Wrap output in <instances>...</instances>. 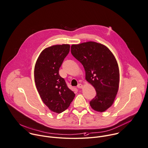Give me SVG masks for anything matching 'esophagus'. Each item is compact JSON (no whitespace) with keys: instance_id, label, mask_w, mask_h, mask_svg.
<instances>
[{"instance_id":"obj_1","label":"esophagus","mask_w":148,"mask_h":148,"mask_svg":"<svg viewBox=\"0 0 148 148\" xmlns=\"http://www.w3.org/2000/svg\"><path fill=\"white\" fill-rule=\"evenodd\" d=\"M77 88H83V85H82L81 84H79L77 85Z\"/></svg>"}]
</instances>
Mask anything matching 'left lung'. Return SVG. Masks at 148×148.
<instances>
[{
    "mask_svg": "<svg viewBox=\"0 0 148 148\" xmlns=\"http://www.w3.org/2000/svg\"><path fill=\"white\" fill-rule=\"evenodd\" d=\"M72 55L83 65L85 79L96 91L90 101L96 111H107L114 103L119 86V70L112 52L106 45L88 41L71 46Z\"/></svg>",
    "mask_w": 148,
    "mask_h": 148,
    "instance_id": "left-lung-1",
    "label": "left lung"
}]
</instances>
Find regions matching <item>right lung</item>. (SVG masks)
I'll use <instances>...</instances> for the list:
<instances>
[{"label":"right lung","instance_id":"1","mask_svg":"<svg viewBox=\"0 0 148 148\" xmlns=\"http://www.w3.org/2000/svg\"><path fill=\"white\" fill-rule=\"evenodd\" d=\"M70 47L69 44H62L45 48L34 66V82L40 96L48 108L56 114L67 110L75 97V93L59 74Z\"/></svg>","mask_w":148,"mask_h":148}]
</instances>
